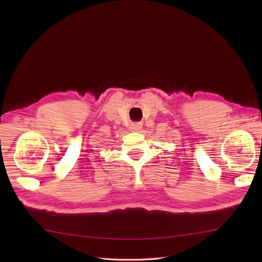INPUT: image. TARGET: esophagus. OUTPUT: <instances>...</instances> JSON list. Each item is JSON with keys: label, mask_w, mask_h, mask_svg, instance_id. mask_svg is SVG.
Returning <instances> with one entry per match:
<instances>
[{"label": "esophagus", "mask_w": 262, "mask_h": 262, "mask_svg": "<svg viewBox=\"0 0 262 262\" xmlns=\"http://www.w3.org/2000/svg\"><path fill=\"white\" fill-rule=\"evenodd\" d=\"M141 128H142V124L139 122H134V123L130 124V130L133 132H138Z\"/></svg>", "instance_id": "1"}]
</instances>
